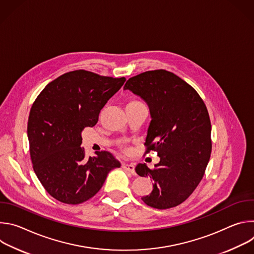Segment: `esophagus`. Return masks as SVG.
I'll use <instances>...</instances> for the list:
<instances>
[{
    "label": "esophagus",
    "instance_id": "34e87169",
    "mask_svg": "<svg viewBox=\"0 0 254 254\" xmlns=\"http://www.w3.org/2000/svg\"><path fill=\"white\" fill-rule=\"evenodd\" d=\"M123 169L127 172H129L130 174L132 175H135V171H134V165L132 164H127V163H124L123 164Z\"/></svg>",
    "mask_w": 254,
    "mask_h": 254
}]
</instances>
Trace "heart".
Segmentation results:
<instances>
[{
	"instance_id": "heart-1",
	"label": "heart",
	"mask_w": 254,
	"mask_h": 254,
	"mask_svg": "<svg viewBox=\"0 0 254 254\" xmlns=\"http://www.w3.org/2000/svg\"><path fill=\"white\" fill-rule=\"evenodd\" d=\"M138 104H142L140 101H138V100H135V99H133V100H130L128 103H127V105H138Z\"/></svg>"
}]
</instances>
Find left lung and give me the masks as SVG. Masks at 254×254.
I'll list each match as a JSON object with an SVG mask.
<instances>
[{"mask_svg":"<svg viewBox=\"0 0 254 254\" xmlns=\"http://www.w3.org/2000/svg\"><path fill=\"white\" fill-rule=\"evenodd\" d=\"M128 89L147 102L151 123L144 146L156 151L154 169L138 164L135 172L154 180L153 191L141 200L157 209L183 203L196 189L208 165L212 142L207 107L197 91L167 70H153L129 78Z\"/></svg>","mask_w":254,"mask_h":254,"instance_id":"left-lung-1","label":"left lung"}]
</instances>
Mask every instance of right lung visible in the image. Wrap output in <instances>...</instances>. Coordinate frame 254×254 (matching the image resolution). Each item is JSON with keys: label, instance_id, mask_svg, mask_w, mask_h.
<instances>
[{"label": "right lung", "instance_id": "1", "mask_svg": "<svg viewBox=\"0 0 254 254\" xmlns=\"http://www.w3.org/2000/svg\"><path fill=\"white\" fill-rule=\"evenodd\" d=\"M125 77L100 76L86 70L67 72L48 83L34 101L28 139L34 172L56 200L76 205L92 198L107 174L121 163L108 152L85 158L81 132L93 127Z\"/></svg>", "mask_w": 254, "mask_h": 254}]
</instances>
